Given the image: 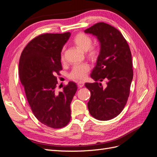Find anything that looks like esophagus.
Here are the masks:
<instances>
[{"label":"esophagus","mask_w":157,"mask_h":157,"mask_svg":"<svg viewBox=\"0 0 157 157\" xmlns=\"http://www.w3.org/2000/svg\"><path fill=\"white\" fill-rule=\"evenodd\" d=\"M77 85H78V86L79 87V88H82L84 86V83L83 82H78V83H77Z\"/></svg>","instance_id":"esophagus-1"}]
</instances>
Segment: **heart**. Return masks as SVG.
Segmentation results:
<instances>
[{"instance_id":"heart-1","label":"heart","mask_w":157,"mask_h":157,"mask_svg":"<svg viewBox=\"0 0 157 157\" xmlns=\"http://www.w3.org/2000/svg\"><path fill=\"white\" fill-rule=\"evenodd\" d=\"M73 42L79 50L83 52H87V56L89 58L92 60L97 58L98 50L95 47H92V40L88 35L83 33H79L75 36ZM61 59L63 60V55L61 56ZM90 69V66L86 63L75 65L71 71L69 77L73 80H83L86 78Z\"/></svg>"}]
</instances>
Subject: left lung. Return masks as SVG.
<instances>
[{
  "label": "left lung",
  "instance_id": "obj_1",
  "mask_svg": "<svg viewBox=\"0 0 157 157\" xmlns=\"http://www.w3.org/2000/svg\"><path fill=\"white\" fill-rule=\"evenodd\" d=\"M84 33L96 36L100 45L96 65L90 75L95 82L85 84L91 93L88 110L99 121L111 120L122 112L130 94L133 79L130 49L122 33L103 22ZM103 79L107 82L103 87L97 81Z\"/></svg>",
  "mask_w": 157,
  "mask_h": 157
}]
</instances>
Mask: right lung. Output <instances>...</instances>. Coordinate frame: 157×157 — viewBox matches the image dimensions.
<instances>
[{"label":"right lung","instance_id":"1","mask_svg":"<svg viewBox=\"0 0 157 157\" xmlns=\"http://www.w3.org/2000/svg\"><path fill=\"white\" fill-rule=\"evenodd\" d=\"M71 33H46L35 37L23 49L19 62V76L28 103L35 117L52 128L65 126L71 119L70 105L77 92L69 82L63 91H56L57 78L62 69L61 52Z\"/></svg>","mask_w":157,"mask_h":157}]
</instances>
